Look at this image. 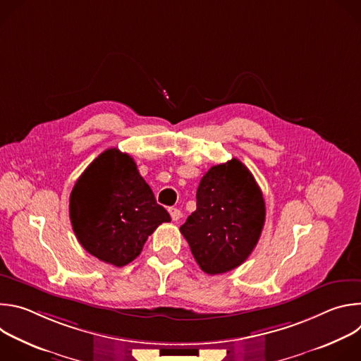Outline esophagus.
<instances>
[{"label":"esophagus","mask_w":361,"mask_h":361,"mask_svg":"<svg viewBox=\"0 0 361 361\" xmlns=\"http://www.w3.org/2000/svg\"><path fill=\"white\" fill-rule=\"evenodd\" d=\"M169 212H170V216H171V220H173V221H178V220L181 219V212H180L178 209L171 207Z\"/></svg>","instance_id":"1"}]
</instances>
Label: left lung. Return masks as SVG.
<instances>
[{
  "label": "left lung",
  "mask_w": 361,
  "mask_h": 361,
  "mask_svg": "<svg viewBox=\"0 0 361 361\" xmlns=\"http://www.w3.org/2000/svg\"><path fill=\"white\" fill-rule=\"evenodd\" d=\"M266 221L263 192L237 159L212 167L197 188V210L180 227L201 270L223 274L243 264Z\"/></svg>",
  "instance_id": "8db88e82"
}]
</instances>
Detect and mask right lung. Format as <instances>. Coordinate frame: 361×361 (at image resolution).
Masks as SVG:
<instances>
[{"label":"right lung","mask_w":361,"mask_h":361,"mask_svg":"<svg viewBox=\"0 0 361 361\" xmlns=\"http://www.w3.org/2000/svg\"><path fill=\"white\" fill-rule=\"evenodd\" d=\"M70 220L80 244L116 267L137 259L148 235L171 221L134 160L117 148L101 152L77 180Z\"/></svg>","instance_id":"right-lung-1"}]
</instances>
